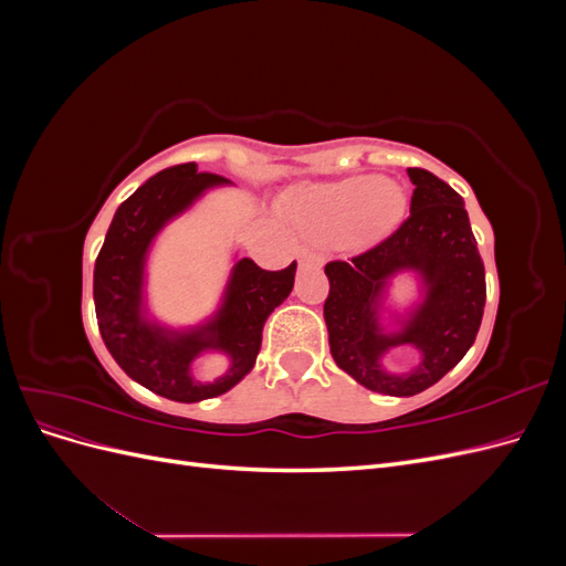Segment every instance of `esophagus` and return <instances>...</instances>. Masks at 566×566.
<instances>
[{
  "mask_svg": "<svg viewBox=\"0 0 566 566\" xmlns=\"http://www.w3.org/2000/svg\"><path fill=\"white\" fill-rule=\"evenodd\" d=\"M297 260H300V264H302V266H306V264L321 266V264H323V256H321L318 252L310 250V248H300V250H297Z\"/></svg>",
  "mask_w": 566,
  "mask_h": 566,
  "instance_id": "obj_1",
  "label": "esophagus"
}]
</instances>
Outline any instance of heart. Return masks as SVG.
Listing matches in <instances>:
<instances>
[{"mask_svg":"<svg viewBox=\"0 0 566 566\" xmlns=\"http://www.w3.org/2000/svg\"><path fill=\"white\" fill-rule=\"evenodd\" d=\"M295 224L316 241H375L399 224L406 196L399 184L382 177H352L310 186L287 202Z\"/></svg>","mask_w":566,"mask_h":566,"instance_id":"b5f03b06","label":"heart"}]
</instances>
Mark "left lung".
Returning a JSON list of instances; mask_svg holds the SVG:
<instances>
[{
	"label": "left lung",
	"mask_w": 566,
	"mask_h": 566,
	"mask_svg": "<svg viewBox=\"0 0 566 566\" xmlns=\"http://www.w3.org/2000/svg\"><path fill=\"white\" fill-rule=\"evenodd\" d=\"M413 181L410 214L401 227L352 260L325 264L331 293L323 304L335 364L373 391L413 397L439 382L468 354L486 304L484 262L462 198L420 167H408ZM403 268L418 270L426 300L401 334L379 328V297L386 281ZM397 344H413L423 361L406 376H391L379 364Z\"/></svg>",
	"instance_id": "left-lung-1"
}]
</instances>
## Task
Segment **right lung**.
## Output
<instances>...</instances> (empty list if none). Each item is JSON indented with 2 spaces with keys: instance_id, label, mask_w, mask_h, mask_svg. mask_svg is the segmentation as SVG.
<instances>
[{
  "instance_id": "right-lung-1",
  "label": "right lung",
  "mask_w": 566,
  "mask_h": 566,
  "mask_svg": "<svg viewBox=\"0 0 566 566\" xmlns=\"http://www.w3.org/2000/svg\"><path fill=\"white\" fill-rule=\"evenodd\" d=\"M229 179L200 172L196 163L167 167L119 205L94 264V304L101 337L132 380L165 399L193 403L219 397L252 370L269 314L290 295L297 262L266 271L238 260L217 316L191 333H169L142 316L144 264L153 238L202 191ZM208 348L230 354L224 379L202 386L190 378L192 358Z\"/></svg>"
}]
</instances>
